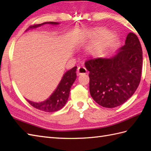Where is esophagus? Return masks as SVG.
<instances>
[{
  "label": "esophagus",
  "mask_w": 151,
  "mask_h": 151,
  "mask_svg": "<svg viewBox=\"0 0 151 151\" xmlns=\"http://www.w3.org/2000/svg\"><path fill=\"white\" fill-rule=\"evenodd\" d=\"M77 73L78 75H82V74L87 73V70L84 67H79L77 69Z\"/></svg>",
  "instance_id": "1"
}]
</instances>
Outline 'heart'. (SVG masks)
Instances as JSON below:
<instances>
[{
	"mask_svg": "<svg viewBox=\"0 0 151 151\" xmlns=\"http://www.w3.org/2000/svg\"><path fill=\"white\" fill-rule=\"evenodd\" d=\"M102 28H95L89 30L88 34L89 38L99 35L88 47V52L91 56L101 55L113 44L116 37V34L113 30H107L102 32Z\"/></svg>",
	"mask_w": 151,
	"mask_h": 151,
	"instance_id": "obj_1",
	"label": "heart"
}]
</instances>
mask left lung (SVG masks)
Wrapping results in <instances>:
<instances>
[{"label": "left lung", "instance_id": "left-lung-1", "mask_svg": "<svg viewBox=\"0 0 151 151\" xmlns=\"http://www.w3.org/2000/svg\"><path fill=\"white\" fill-rule=\"evenodd\" d=\"M142 62V46L132 32L127 35L125 45L114 56L86 61L91 97L101 106L108 108L124 103L138 87Z\"/></svg>", "mask_w": 151, "mask_h": 151}]
</instances>
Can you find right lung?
<instances>
[{
    "instance_id": "add662e5",
    "label": "right lung",
    "mask_w": 151,
    "mask_h": 151,
    "mask_svg": "<svg viewBox=\"0 0 151 151\" xmlns=\"http://www.w3.org/2000/svg\"><path fill=\"white\" fill-rule=\"evenodd\" d=\"M45 24L57 25L60 23L57 22H45L31 26L26 31L36 28ZM76 68L77 67L75 66L65 73L57 88L47 100L40 102H35L26 99L27 101L34 108L44 111L54 112L60 110L65 106L69 99L70 88L76 78Z\"/></svg>"
}]
</instances>
